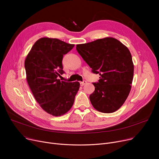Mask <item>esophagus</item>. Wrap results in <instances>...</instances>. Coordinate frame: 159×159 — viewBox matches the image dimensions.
I'll return each instance as SVG.
<instances>
[{
    "mask_svg": "<svg viewBox=\"0 0 159 159\" xmlns=\"http://www.w3.org/2000/svg\"><path fill=\"white\" fill-rule=\"evenodd\" d=\"M86 83H87V82L86 81V80H84V81H83V82H81L80 83V86H84V85H85L86 84Z\"/></svg>",
    "mask_w": 159,
    "mask_h": 159,
    "instance_id": "1",
    "label": "esophagus"
}]
</instances>
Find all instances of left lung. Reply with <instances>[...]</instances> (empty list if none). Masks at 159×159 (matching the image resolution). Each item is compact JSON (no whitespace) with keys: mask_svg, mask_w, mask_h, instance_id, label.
Wrapping results in <instances>:
<instances>
[{"mask_svg":"<svg viewBox=\"0 0 159 159\" xmlns=\"http://www.w3.org/2000/svg\"><path fill=\"white\" fill-rule=\"evenodd\" d=\"M76 49L92 72L100 75L98 82L93 83L91 104L104 113L118 110L129 94L134 73L128 48L117 39L106 37L77 44Z\"/></svg>","mask_w":159,"mask_h":159,"instance_id":"1","label":"left lung"}]
</instances>
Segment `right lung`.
<instances>
[{
  "mask_svg": "<svg viewBox=\"0 0 159 159\" xmlns=\"http://www.w3.org/2000/svg\"><path fill=\"white\" fill-rule=\"evenodd\" d=\"M74 46L57 39L43 37L35 42L25 59L26 79L33 96L46 112L55 116L71 109L80 88L79 82L57 79L64 73L63 55Z\"/></svg>",
  "mask_w": 159,
  "mask_h": 159,
  "instance_id": "obj_1",
  "label": "right lung"
}]
</instances>
